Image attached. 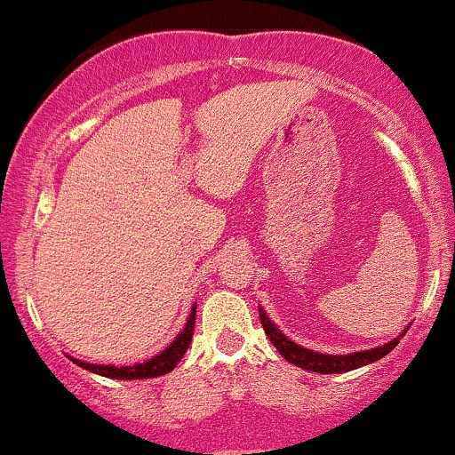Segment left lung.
<instances>
[{
	"label": "left lung",
	"instance_id": "1",
	"mask_svg": "<svg viewBox=\"0 0 455 455\" xmlns=\"http://www.w3.org/2000/svg\"><path fill=\"white\" fill-rule=\"evenodd\" d=\"M259 316H260V325H263L271 344L278 348V353L286 359V362L295 363L297 368H304L307 372H318V374L351 372V370L362 368V365L379 362L380 357H385V355L394 351V348L398 347V342L404 338V333L409 331V327H406L398 338H394L391 342H385L383 347L368 348V351H357L348 355H329V353H318V351H312V348L301 347V344L291 340L289 336H284V333L275 327V323H271V318L267 316V312H265L263 307H259Z\"/></svg>",
	"mask_w": 455,
	"mask_h": 455
}]
</instances>
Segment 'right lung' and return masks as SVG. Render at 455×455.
I'll use <instances>...</instances> for the list:
<instances>
[{
	"mask_svg": "<svg viewBox=\"0 0 455 455\" xmlns=\"http://www.w3.org/2000/svg\"><path fill=\"white\" fill-rule=\"evenodd\" d=\"M195 323H196V304L192 306L190 316H188L184 329L177 333V338L164 351H160L158 355L148 359L143 363H134V365H113V363H87L81 362V359L68 357L75 362L78 368L87 370V372L98 374V377H107V379H117V380H140V379H156L162 377V374H169L171 370L175 368L177 363L181 362L188 347L192 342V331H195Z\"/></svg>",
	"mask_w": 455,
	"mask_h": 455,
	"instance_id": "add662e5",
	"label": "right lung"
}]
</instances>
